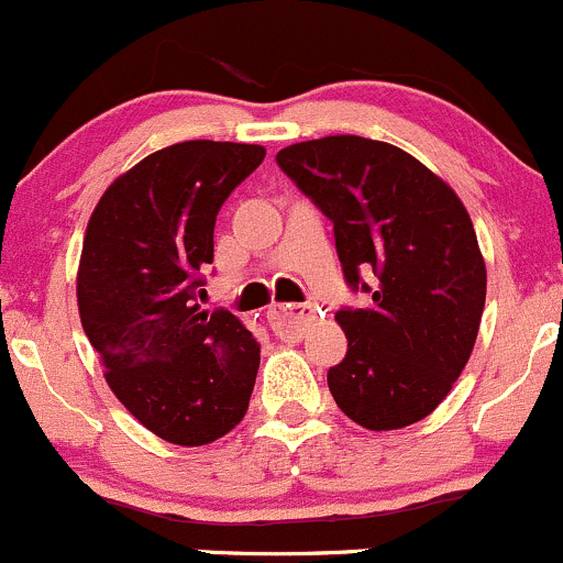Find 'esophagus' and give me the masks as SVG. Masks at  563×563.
<instances>
[{"label": "esophagus", "instance_id": "1", "mask_svg": "<svg viewBox=\"0 0 563 563\" xmlns=\"http://www.w3.org/2000/svg\"><path fill=\"white\" fill-rule=\"evenodd\" d=\"M311 306L298 303H271L268 306V322L279 338L287 341H298L306 335L308 322H311Z\"/></svg>", "mask_w": 563, "mask_h": 563}]
</instances>
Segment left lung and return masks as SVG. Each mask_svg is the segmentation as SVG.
Listing matches in <instances>:
<instances>
[{
    "label": "left lung",
    "mask_w": 563,
    "mask_h": 563,
    "mask_svg": "<svg viewBox=\"0 0 563 563\" xmlns=\"http://www.w3.org/2000/svg\"><path fill=\"white\" fill-rule=\"evenodd\" d=\"M276 163L332 222L352 292L371 298L335 313L349 338L328 371L338 408L373 432L416 424L445 400L481 328L486 263L467 209L413 155L376 139H311Z\"/></svg>",
    "instance_id": "left-lung-1"
}]
</instances>
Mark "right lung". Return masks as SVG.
Returning <instances> with one entry per match:
<instances>
[{"mask_svg": "<svg viewBox=\"0 0 563 563\" xmlns=\"http://www.w3.org/2000/svg\"><path fill=\"white\" fill-rule=\"evenodd\" d=\"M260 144L179 142L107 187L82 241L77 306L107 384L150 432L207 445L244 419L260 343L228 308L203 311V271L228 196Z\"/></svg>", "mask_w": 563, "mask_h": 563, "instance_id": "add662e5", "label": "right lung"}]
</instances>
